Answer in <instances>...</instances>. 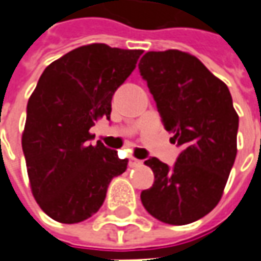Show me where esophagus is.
Wrapping results in <instances>:
<instances>
[{"label": "esophagus", "instance_id": "esophagus-1", "mask_svg": "<svg viewBox=\"0 0 261 261\" xmlns=\"http://www.w3.org/2000/svg\"><path fill=\"white\" fill-rule=\"evenodd\" d=\"M128 164H130V167H140V166L143 164V161L138 160V159H134V157H131L130 161H128Z\"/></svg>", "mask_w": 261, "mask_h": 261}]
</instances>
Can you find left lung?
Returning a JSON list of instances; mask_svg holds the SVG:
<instances>
[{
    "label": "left lung",
    "mask_w": 261,
    "mask_h": 261,
    "mask_svg": "<svg viewBox=\"0 0 261 261\" xmlns=\"http://www.w3.org/2000/svg\"><path fill=\"white\" fill-rule=\"evenodd\" d=\"M164 128L182 151L174 167L148 159L154 184L141 191L153 217L182 226L219 204L237 154L239 116L227 86L197 57L178 49L148 51L138 64Z\"/></svg>",
    "instance_id": "1"
}]
</instances>
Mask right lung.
<instances>
[{
	"mask_svg": "<svg viewBox=\"0 0 261 261\" xmlns=\"http://www.w3.org/2000/svg\"><path fill=\"white\" fill-rule=\"evenodd\" d=\"M141 49L88 44L44 70L27 106L22 151L31 191L53 220L74 224L100 210L110 181L127 170L116 150L91 145L90 128L111 114V98Z\"/></svg>",
	"mask_w": 261,
	"mask_h": 261,
	"instance_id": "add662e5",
	"label": "right lung"
}]
</instances>
